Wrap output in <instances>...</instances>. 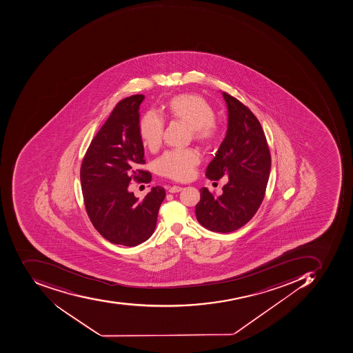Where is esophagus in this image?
<instances>
[{
    "label": "esophagus",
    "mask_w": 353,
    "mask_h": 353,
    "mask_svg": "<svg viewBox=\"0 0 353 353\" xmlns=\"http://www.w3.org/2000/svg\"><path fill=\"white\" fill-rule=\"evenodd\" d=\"M182 189H183V188L173 185V187L168 188V192H170V193H178V192L182 191Z\"/></svg>",
    "instance_id": "34e87169"
}]
</instances>
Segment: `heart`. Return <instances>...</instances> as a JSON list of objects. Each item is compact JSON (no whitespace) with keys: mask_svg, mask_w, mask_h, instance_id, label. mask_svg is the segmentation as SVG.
Instances as JSON below:
<instances>
[{"mask_svg":"<svg viewBox=\"0 0 353 353\" xmlns=\"http://www.w3.org/2000/svg\"><path fill=\"white\" fill-rule=\"evenodd\" d=\"M166 112L175 120L181 121L192 128L194 138L201 142H212L219 134L214 122V111L205 99L197 95L180 94L168 103ZM164 122L156 112L146 113L140 123V134L148 148H158L163 137ZM201 161L194 150H175L166 152L157 160L161 175L178 181L191 179L194 168Z\"/></svg>","mask_w":353,"mask_h":353,"instance_id":"obj_1","label":"heart"}]
</instances>
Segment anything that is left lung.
<instances>
[{
    "label": "left lung",
    "instance_id": "left-lung-1",
    "mask_svg": "<svg viewBox=\"0 0 353 353\" xmlns=\"http://www.w3.org/2000/svg\"><path fill=\"white\" fill-rule=\"evenodd\" d=\"M228 109L227 134L205 176L229 178L219 197L207 188L196 205L197 221L214 232L228 233L252 219L265 195L272 158L265 134L256 115L239 99L223 92Z\"/></svg>",
    "mask_w": 353,
    "mask_h": 353
}]
</instances>
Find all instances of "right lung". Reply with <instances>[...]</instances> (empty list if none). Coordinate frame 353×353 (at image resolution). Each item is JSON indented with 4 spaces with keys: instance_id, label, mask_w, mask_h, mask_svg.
Returning a JSON list of instances; mask_svg holds the SVG:
<instances>
[{
    "instance_id": "obj_1",
    "label": "right lung",
    "mask_w": 353,
    "mask_h": 353,
    "mask_svg": "<svg viewBox=\"0 0 353 353\" xmlns=\"http://www.w3.org/2000/svg\"><path fill=\"white\" fill-rule=\"evenodd\" d=\"M143 94L119 101L88 148L81 168L85 211L94 228L112 244L132 247L145 242L157 225L165 190L157 185L137 199L128 187L132 180L150 182L141 170L144 148L139 108Z\"/></svg>"
}]
</instances>
